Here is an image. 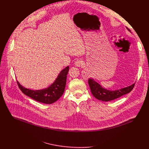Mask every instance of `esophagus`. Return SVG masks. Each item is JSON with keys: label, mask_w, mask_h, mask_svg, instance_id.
Wrapping results in <instances>:
<instances>
[{"label": "esophagus", "mask_w": 149, "mask_h": 149, "mask_svg": "<svg viewBox=\"0 0 149 149\" xmlns=\"http://www.w3.org/2000/svg\"><path fill=\"white\" fill-rule=\"evenodd\" d=\"M83 63V61L81 59H77L75 62V65L77 67H81Z\"/></svg>", "instance_id": "34e87169"}]
</instances>
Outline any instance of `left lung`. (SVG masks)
I'll return each instance as SVG.
<instances>
[{
  "instance_id": "8db88e82",
  "label": "left lung",
  "mask_w": 149,
  "mask_h": 149,
  "mask_svg": "<svg viewBox=\"0 0 149 149\" xmlns=\"http://www.w3.org/2000/svg\"><path fill=\"white\" fill-rule=\"evenodd\" d=\"M127 29L130 31L129 29L127 28ZM88 84L91 93L94 96V97L98 100H101L102 101H109L114 100L121 97L123 95L129 93L133 89L135 85V84H133L127 87L121 88L117 90L111 91L104 88L98 83L95 82L92 78L88 79Z\"/></svg>"
}]
</instances>
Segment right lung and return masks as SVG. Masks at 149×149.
I'll list each match as a JSON object with an SVG mask.
<instances>
[{"instance_id": "right-lung-1", "label": "right lung", "mask_w": 149, "mask_h": 149, "mask_svg": "<svg viewBox=\"0 0 149 149\" xmlns=\"http://www.w3.org/2000/svg\"><path fill=\"white\" fill-rule=\"evenodd\" d=\"M68 71L69 67L68 66L60 72L52 85L43 90H31L22 87L18 81L17 83L22 92L34 100L44 104H52L57 101L64 92Z\"/></svg>"}]
</instances>
